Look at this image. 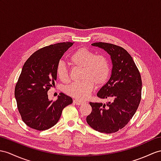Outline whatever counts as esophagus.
<instances>
[{
	"mask_svg": "<svg viewBox=\"0 0 161 161\" xmlns=\"http://www.w3.org/2000/svg\"><path fill=\"white\" fill-rule=\"evenodd\" d=\"M74 104H76V105H81V104H83L84 103V102L79 100H74Z\"/></svg>",
	"mask_w": 161,
	"mask_h": 161,
	"instance_id": "34e87169",
	"label": "esophagus"
}]
</instances>
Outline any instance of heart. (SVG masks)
<instances>
[{"label":"heart","mask_w":161,"mask_h":161,"mask_svg":"<svg viewBox=\"0 0 161 161\" xmlns=\"http://www.w3.org/2000/svg\"><path fill=\"white\" fill-rule=\"evenodd\" d=\"M70 65L80 68L82 70L79 83H73L65 88L69 96L78 100H83L91 93L94 83L100 85L104 83L110 75L111 67L108 58L104 55H95L90 50L82 48L75 51L69 58ZM56 72L57 77L64 82L69 81V74L67 67L63 62L57 64Z\"/></svg>","instance_id":"heart-1"}]
</instances>
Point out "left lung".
<instances>
[{
  "instance_id": "obj_1",
  "label": "left lung",
  "mask_w": 161,
  "mask_h": 161,
  "mask_svg": "<svg viewBox=\"0 0 161 161\" xmlns=\"http://www.w3.org/2000/svg\"><path fill=\"white\" fill-rule=\"evenodd\" d=\"M92 45L111 56V77L97 96L111 101L106 104L89 103L92 111L86 120L95 130L109 134L124 128L135 115L142 97V78L132 57L124 48L104 42Z\"/></svg>"
}]
</instances>
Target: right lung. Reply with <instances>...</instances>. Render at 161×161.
Returning <instances> with one entry per match:
<instances>
[{"label": "right lung", "instance_id": "1", "mask_svg": "<svg viewBox=\"0 0 161 161\" xmlns=\"http://www.w3.org/2000/svg\"><path fill=\"white\" fill-rule=\"evenodd\" d=\"M73 45L63 42L44 47L31 55L23 65L15 87V97L23 121L31 128L45 130L54 126L72 98L60 93L50 100L48 91L57 80L56 69L64 53Z\"/></svg>", "mask_w": 161, "mask_h": 161}]
</instances>
